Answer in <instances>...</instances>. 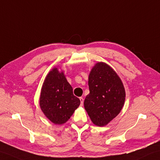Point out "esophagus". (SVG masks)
<instances>
[{
  "label": "esophagus",
  "instance_id": "1",
  "mask_svg": "<svg viewBox=\"0 0 160 160\" xmlns=\"http://www.w3.org/2000/svg\"><path fill=\"white\" fill-rule=\"evenodd\" d=\"M80 105L83 106V103H84V99L83 98H80Z\"/></svg>",
  "mask_w": 160,
  "mask_h": 160
}]
</instances>
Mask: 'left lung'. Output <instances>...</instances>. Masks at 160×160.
Wrapping results in <instances>:
<instances>
[{
    "instance_id": "1",
    "label": "left lung",
    "mask_w": 160,
    "mask_h": 160,
    "mask_svg": "<svg viewBox=\"0 0 160 160\" xmlns=\"http://www.w3.org/2000/svg\"><path fill=\"white\" fill-rule=\"evenodd\" d=\"M89 94L84 108L92 123L103 127L120 113L124 106L125 91L116 72L103 62L93 66L88 76Z\"/></svg>"
}]
</instances>
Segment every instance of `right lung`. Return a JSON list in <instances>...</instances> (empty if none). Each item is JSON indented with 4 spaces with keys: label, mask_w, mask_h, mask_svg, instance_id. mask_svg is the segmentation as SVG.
Wrapping results in <instances>:
<instances>
[{
    "label": "right lung",
    "mask_w": 160,
    "mask_h": 160,
    "mask_svg": "<svg viewBox=\"0 0 160 160\" xmlns=\"http://www.w3.org/2000/svg\"><path fill=\"white\" fill-rule=\"evenodd\" d=\"M80 104L64 72L54 68L48 73L41 89L39 106L44 115L54 124H64Z\"/></svg>",
    "instance_id": "obj_1"
}]
</instances>
